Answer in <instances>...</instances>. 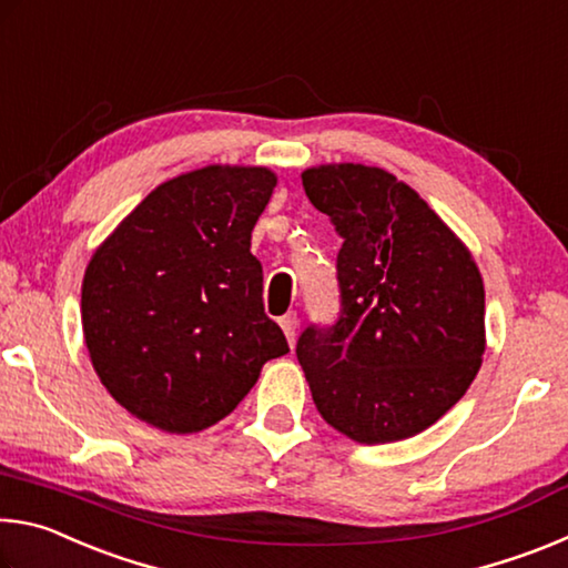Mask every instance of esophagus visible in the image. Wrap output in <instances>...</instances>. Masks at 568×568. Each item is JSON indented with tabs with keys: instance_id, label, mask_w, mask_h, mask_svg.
Wrapping results in <instances>:
<instances>
[{
	"instance_id": "34e87169",
	"label": "esophagus",
	"mask_w": 568,
	"mask_h": 568,
	"mask_svg": "<svg viewBox=\"0 0 568 568\" xmlns=\"http://www.w3.org/2000/svg\"><path fill=\"white\" fill-rule=\"evenodd\" d=\"M281 328L285 333V338L291 345H295V333H297V315L295 313H285L281 318Z\"/></svg>"
}]
</instances>
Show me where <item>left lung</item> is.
<instances>
[{
  "label": "left lung",
  "instance_id": "1",
  "mask_svg": "<svg viewBox=\"0 0 568 568\" xmlns=\"http://www.w3.org/2000/svg\"><path fill=\"white\" fill-rule=\"evenodd\" d=\"M303 190L343 240L338 318L311 323L295 345L315 406L358 444L416 436L480 368L486 303L474 257L381 168H313Z\"/></svg>",
  "mask_w": 568,
  "mask_h": 568
}]
</instances>
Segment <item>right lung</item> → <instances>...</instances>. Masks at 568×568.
Here are the masks:
<instances>
[{
    "label": "right lung",
    "instance_id": "add662e5",
    "mask_svg": "<svg viewBox=\"0 0 568 568\" xmlns=\"http://www.w3.org/2000/svg\"><path fill=\"white\" fill-rule=\"evenodd\" d=\"M265 168H203L152 190L92 255L82 328L94 371L132 416L197 434L233 413L285 355L265 315L250 233L273 195Z\"/></svg>",
    "mask_w": 568,
    "mask_h": 568
}]
</instances>
